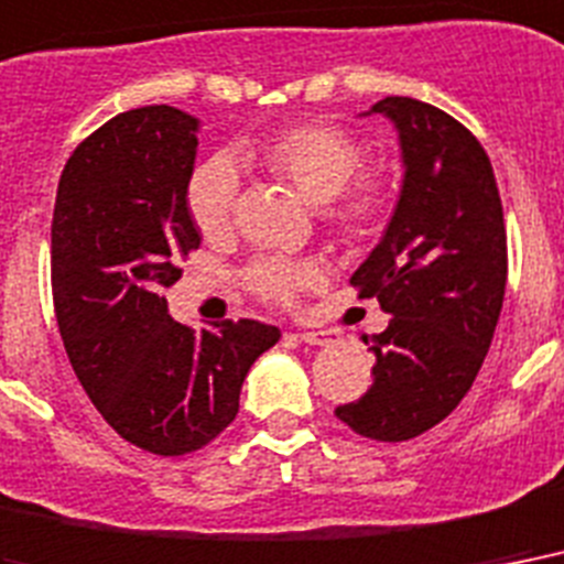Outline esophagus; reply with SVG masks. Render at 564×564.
<instances>
[{
    "instance_id": "obj_1",
    "label": "esophagus",
    "mask_w": 564,
    "mask_h": 564,
    "mask_svg": "<svg viewBox=\"0 0 564 564\" xmlns=\"http://www.w3.org/2000/svg\"><path fill=\"white\" fill-rule=\"evenodd\" d=\"M294 338L303 344H312V347H326V344H332L329 332H296Z\"/></svg>"
}]
</instances>
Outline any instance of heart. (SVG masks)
<instances>
[{
    "label": "heart",
    "mask_w": 564,
    "mask_h": 564,
    "mask_svg": "<svg viewBox=\"0 0 564 564\" xmlns=\"http://www.w3.org/2000/svg\"><path fill=\"white\" fill-rule=\"evenodd\" d=\"M261 159L308 203L326 205L335 199V217L341 226L373 220L386 196L382 176H356L361 167V143L338 126H291L264 143ZM235 199L238 173L226 155L199 164L187 182V212L203 235L223 232L232 223ZM321 279L317 261L261 259L247 270V285L261 300L279 305H291L300 291L317 285Z\"/></svg>",
    "instance_id": "b5f03b06"
}]
</instances>
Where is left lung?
Instances as JSON below:
<instances>
[{"mask_svg":"<svg viewBox=\"0 0 564 564\" xmlns=\"http://www.w3.org/2000/svg\"><path fill=\"white\" fill-rule=\"evenodd\" d=\"M368 115L394 123L403 187L350 282L391 321L365 338L373 382L335 414L365 438L409 441L462 403L491 347L506 291L503 205L486 150L459 120L412 96H386Z\"/></svg>","mask_w":564,"mask_h":564,"instance_id":"8db88e82","label":"left lung"}]
</instances>
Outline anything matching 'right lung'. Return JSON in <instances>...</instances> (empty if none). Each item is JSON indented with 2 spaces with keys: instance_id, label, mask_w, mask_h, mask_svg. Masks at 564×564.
Masks as SVG:
<instances>
[{
  "instance_id": "add662e5",
  "label": "right lung",
  "mask_w": 564,
  "mask_h": 564,
  "mask_svg": "<svg viewBox=\"0 0 564 564\" xmlns=\"http://www.w3.org/2000/svg\"><path fill=\"white\" fill-rule=\"evenodd\" d=\"M199 120L170 105L123 111L78 143L52 214V300L78 382L117 435L185 456L238 414L276 326L173 321L164 288L199 247L187 212Z\"/></svg>"
}]
</instances>
